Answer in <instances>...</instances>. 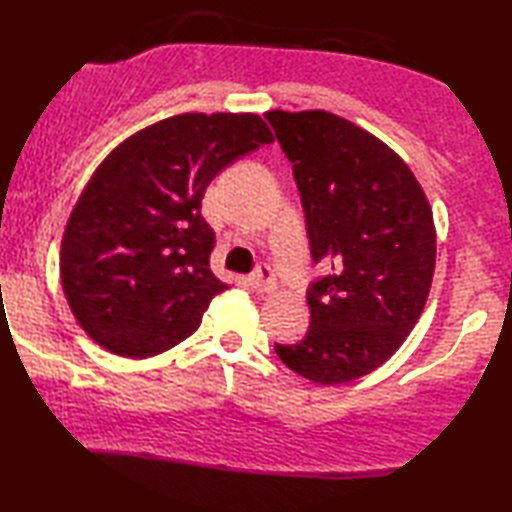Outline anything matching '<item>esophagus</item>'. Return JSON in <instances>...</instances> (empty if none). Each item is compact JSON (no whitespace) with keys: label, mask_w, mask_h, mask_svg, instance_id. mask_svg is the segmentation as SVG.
<instances>
[{"label":"esophagus","mask_w":512,"mask_h":512,"mask_svg":"<svg viewBox=\"0 0 512 512\" xmlns=\"http://www.w3.org/2000/svg\"><path fill=\"white\" fill-rule=\"evenodd\" d=\"M249 285L254 288L256 292L261 294H270L276 288V281H274V272L270 270L267 265H261L258 270L249 276Z\"/></svg>","instance_id":"obj_1"}]
</instances>
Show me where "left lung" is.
I'll return each instance as SVG.
<instances>
[{
  "label": "left lung",
  "instance_id": "1",
  "mask_svg": "<svg viewBox=\"0 0 512 512\" xmlns=\"http://www.w3.org/2000/svg\"><path fill=\"white\" fill-rule=\"evenodd\" d=\"M294 166L310 251L330 274L308 292L310 333L276 355L324 387L378 369L418 324L432 290L436 227L396 150L326 110H270Z\"/></svg>",
  "mask_w": 512,
  "mask_h": 512
}]
</instances>
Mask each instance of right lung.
<instances>
[{"label": "right lung", "mask_w": 512, "mask_h": 512, "mask_svg": "<svg viewBox=\"0 0 512 512\" xmlns=\"http://www.w3.org/2000/svg\"><path fill=\"white\" fill-rule=\"evenodd\" d=\"M258 114L186 112L119 143L89 177L60 247L62 290L105 351L143 360L184 342L229 285L211 272L206 186L272 143Z\"/></svg>", "instance_id": "obj_1"}]
</instances>
